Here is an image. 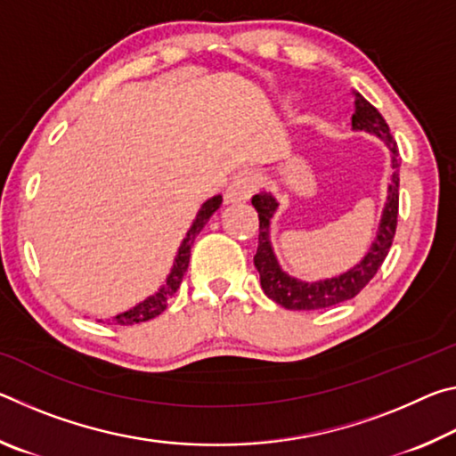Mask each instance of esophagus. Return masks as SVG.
Returning a JSON list of instances; mask_svg holds the SVG:
<instances>
[{"instance_id":"esophagus-1","label":"esophagus","mask_w":456,"mask_h":456,"mask_svg":"<svg viewBox=\"0 0 456 456\" xmlns=\"http://www.w3.org/2000/svg\"><path fill=\"white\" fill-rule=\"evenodd\" d=\"M259 184V175L253 171V168H245V171L237 173L233 181L225 191V200L227 203H245L249 200L253 192H256Z\"/></svg>"}]
</instances>
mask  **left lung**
I'll list each match as a JSON object with an SVG mask.
<instances>
[{
  "label": "left lung",
  "mask_w": 456,
  "mask_h": 456,
  "mask_svg": "<svg viewBox=\"0 0 456 456\" xmlns=\"http://www.w3.org/2000/svg\"><path fill=\"white\" fill-rule=\"evenodd\" d=\"M354 106H356V112L352 114V128L364 130V133L374 134L380 141H384V144L388 146L392 160V181L388 184V197H386L376 237L372 245H370V249L366 251V256L356 265L336 277H328V280L318 281H302L297 277L289 275L288 272H283L272 245V219L280 203L267 191H259L251 199L253 207L259 213V245L256 257H253V264H256L259 272L261 288H264L265 296L273 299L275 304L283 305L285 310H326V307L348 302L354 296H358L366 288L368 281L376 275L382 261L388 256L392 241H395L400 183L398 146L395 138H392L390 128L382 118V114L364 96L358 94V92H354Z\"/></svg>",
  "instance_id": "left-lung-1"
}]
</instances>
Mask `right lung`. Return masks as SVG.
Here are the masks:
<instances>
[{
    "label": "right lung",
    "mask_w": 456,
    "mask_h": 456,
    "mask_svg": "<svg viewBox=\"0 0 456 456\" xmlns=\"http://www.w3.org/2000/svg\"><path fill=\"white\" fill-rule=\"evenodd\" d=\"M221 203H223V197L215 195L200 205L195 221H192L191 229L187 231V237L183 239L179 251H176L175 264L171 267V273L167 275V281L160 285V289L157 293H152V296L142 299L141 304H136L134 307H130V310L114 315L112 318L114 323H118V326H133V323H141V322H149L152 318H157L159 314H163L167 310V302L175 296V291L179 289L183 275L189 267L191 247H192V243H195V237L200 233V229L207 225V221L211 219V215L219 209Z\"/></svg>",
    "instance_id": "right-lung-1"
}]
</instances>
